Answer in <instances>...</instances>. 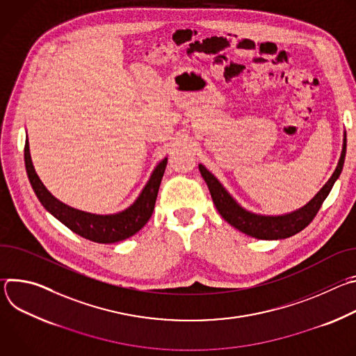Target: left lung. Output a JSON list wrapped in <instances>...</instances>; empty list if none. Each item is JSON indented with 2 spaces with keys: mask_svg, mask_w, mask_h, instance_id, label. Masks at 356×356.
<instances>
[{
  "mask_svg": "<svg viewBox=\"0 0 356 356\" xmlns=\"http://www.w3.org/2000/svg\"><path fill=\"white\" fill-rule=\"evenodd\" d=\"M345 154H346V136L343 138V147L342 154L338 162V166L334 172V175L330 177V180L325 183V186L316 194V197L304 206L302 209L279 217H265V216H257L252 214L242 207H239L234 198L225 191V188L220 184V181L204 168L202 165L198 166L200 173L202 179L206 180L211 198L214 204L221 214V217L231 224L234 228L239 229L241 232L258 239H283L289 238L291 235H296L297 232L306 228L317 216L318 210L321 209L324 200L330 194L335 180L339 177L343 162H345Z\"/></svg>",
  "mask_w": 356,
  "mask_h": 356,
  "instance_id": "8db88e82",
  "label": "left lung"
}]
</instances>
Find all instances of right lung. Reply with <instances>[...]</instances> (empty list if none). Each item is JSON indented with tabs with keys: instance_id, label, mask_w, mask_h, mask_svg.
Here are the masks:
<instances>
[{
	"instance_id": "obj_1",
	"label": "right lung",
	"mask_w": 356,
	"mask_h": 356,
	"mask_svg": "<svg viewBox=\"0 0 356 356\" xmlns=\"http://www.w3.org/2000/svg\"><path fill=\"white\" fill-rule=\"evenodd\" d=\"M24 158L31 186L36 197L42 202V206L50 214L55 216L60 222H63L69 229L88 241L98 243H114L124 241L135 235L140 228H143V225L152 217V213H154L159 186L168 165V159H163L156 166L147 184L142 190L140 195L129 209L113 216H95L80 210H74L63 204V202L56 200L47 191V188L43 186V183L40 181L33 169L29 155L28 139L25 140Z\"/></svg>"
}]
</instances>
